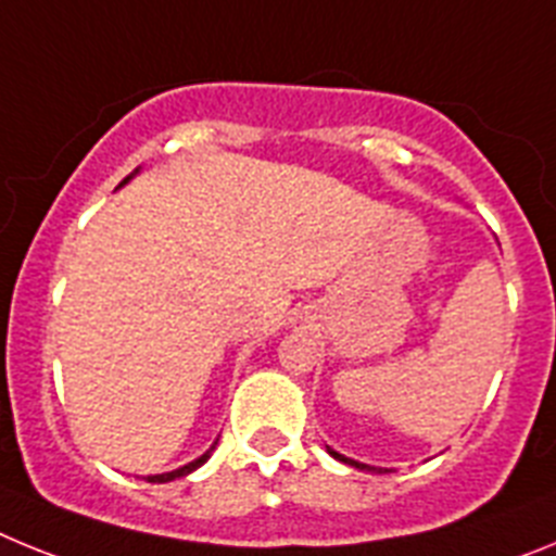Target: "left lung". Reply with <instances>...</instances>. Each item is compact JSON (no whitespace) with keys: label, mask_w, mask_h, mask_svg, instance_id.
Returning <instances> with one entry per match:
<instances>
[{"label":"left lung","mask_w":556,"mask_h":556,"mask_svg":"<svg viewBox=\"0 0 556 556\" xmlns=\"http://www.w3.org/2000/svg\"><path fill=\"white\" fill-rule=\"evenodd\" d=\"M326 451H328V454L333 456V459L345 462V465H351V468H358V470H372V473H384V470H387V468H370V465H365V462L351 459V456H345V454H339V451H333L331 445H326Z\"/></svg>","instance_id":"obj_1"}]
</instances>
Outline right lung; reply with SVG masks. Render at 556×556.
Wrapping results in <instances>:
<instances>
[{"label": "right lung", "mask_w": 556, "mask_h": 556, "mask_svg": "<svg viewBox=\"0 0 556 556\" xmlns=\"http://www.w3.org/2000/svg\"><path fill=\"white\" fill-rule=\"evenodd\" d=\"M132 175H139V169L132 172ZM132 175H127V178L122 180V184H119V189H122V186H125V184H130V180H132ZM214 448H217V443L211 445V448L205 451L203 456H198V459H194V462H189V465H184V468H178V470H169V473H155V476H144V481H150V484H164V481H175V479H180V476H189L191 470H198L200 465H205V462H208L211 451H214Z\"/></svg>", "instance_id": "right-lung-1"}]
</instances>
